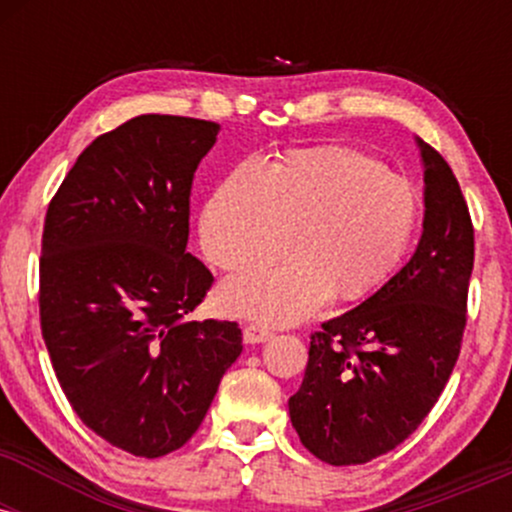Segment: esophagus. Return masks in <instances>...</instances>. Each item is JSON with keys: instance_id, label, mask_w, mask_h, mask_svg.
I'll return each mask as SVG.
<instances>
[{"instance_id": "esophagus-1", "label": "esophagus", "mask_w": 512, "mask_h": 512, "mask_svg": "<svg viewBox=\"0 0 512 512\" xmlns=\"http://www.w3.org/2000/svg\"><path fill=\"white\" fill-rule=\"evenodd\" d=\"M274 337V332L269 330V327L260 325V322H252V325H248L243 330V339L248 344H262V342H269V339Z\"/></svg>"}]
</instances>
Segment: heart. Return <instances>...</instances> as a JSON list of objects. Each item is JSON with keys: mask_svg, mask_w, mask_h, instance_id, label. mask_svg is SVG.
<instances>
[{"mask_svg": "<svg viewBox=\"0 0 512 512\" xmlns=\"http://www.w3.org/2000/svg\"><path fill=\"white\" fill-rule=\"evenodd\" d=\"M419 197L402 175L344 146L293 151L264 170L243 163L202 214V245L228 272L262 267L289 248L293 260L231 279L226 313L269 325L303 320L330 296L356 303L385 284L402 260Z\"/></svg>", "mask_w": 512, "mask_h": 512, "instance_id": "1", "label": "heart"}]
</instances>
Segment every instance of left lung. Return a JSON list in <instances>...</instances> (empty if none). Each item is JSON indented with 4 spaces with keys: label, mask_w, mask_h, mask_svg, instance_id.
<instances>
[{
    "label": "left lung",
    "mask_w": 512,
    "mask_h": 512,
    "mask_svg": "<svg viewBox=\"0 0 512 512\" xmlns=\"http://www.w3.org/2000/svg\"><path fill=\"white\" fill-rule=\"evenodd\" d=\"M426 214L416 252L387 284L310 334L291 424L317 460L346 467L395 450L443 395L462 349L474 226L460 182L419 139Z\"/></svg>",
    "instance_id": "8db88e82"
}]
</instances>
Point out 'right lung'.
Returning a JSON list of instances; mask_svg holds the SVG:
<instances>
[{
    "label": "right lung",
    "instance_id": "obj_1",
    "mask_svg": "<svg viewBox=\"0 0 512 512\" xmlns=\"http://www.w3.org/2000/svg\"><path fill=\"white\" fill-rule=\"evenodd\" d=\"M219 125L139 115L76 158L50 199L40 330L64 395L115 448L163 457L202 424L243 351L238 322H187L214 276L187 252L195 170Z\"/></svg>",
    "mask_w": 512,
    "mask_h": 512
}]
</instances>
